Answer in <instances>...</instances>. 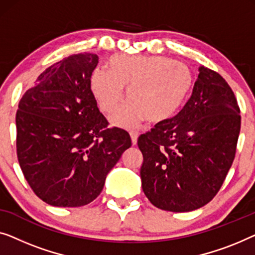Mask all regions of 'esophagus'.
<instances>
[{
    "instance_id": "1",
    "label": "esophagus",
    "mask_w": 255,
    "mask_h": 255,
    "mask_svg": "<svg viewBox=\"0 0 255 255\" xmlns=\"http://www.w3.org/2000/svg\"><path fill=\"white\" fill-rule=\"evenodd\" d=\"M129 134H130V138H131V143H132V145H136V144H137L138 132H136V131H130V132H129Z\"/></svg>"
}]
</instances>
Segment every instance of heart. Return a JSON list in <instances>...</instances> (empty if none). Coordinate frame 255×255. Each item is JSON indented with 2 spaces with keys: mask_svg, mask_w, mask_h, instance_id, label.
<instances>
[{
  "mask_svg": "<svg viewBox=\"0 0 255 255\" xmlns=\"http://www.w3.org/2000/svg\"><path fill=\"white\" fill-rule=\"evenodd\" d=\"M109 71L95 69L90 89L100 111L114 112L126 89L127 104L112 117L118 127L134 128L143 120L164 124L178 112L191 91L193 74L185 63L165 56L114 55Z\"/></svg>",
  "mask_w": 255,
  "mask_h": 255,
  "instance_id": "obj_1",
  "label": "heart"
}]
</instances>
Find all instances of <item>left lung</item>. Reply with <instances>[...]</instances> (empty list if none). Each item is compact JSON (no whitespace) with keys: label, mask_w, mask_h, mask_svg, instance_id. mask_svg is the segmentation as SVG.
I'll return each mask as SVG.
<instances>
[{"label":"left lung","mask_w":255,"mask_h":255,"mask_svg":"<svg viewBox=\"0 0 255 255\" xmlns=\"http://www.w3.org/2000/svg\"><path fill=\"white\" fill-rule=\"evenodd\" d=\"M239 113L224 78L201 66L184 109L138 137L142 189L153 206L185 213L214 199L234 163Z\"/></svg>","instance_id":"8db88e82"}]
</instances>
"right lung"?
<instances>
[{
  "label": "right lung",
  "instance_id": "add662e5",
  "mask_svg": "<svg viewBox=\"0 0 255 255\" xmlns=\"http://www.w3.org/2000/svg\"><path fill=\"white\" fill-rule=\"evenodd\" d=\"M98 64L91 53L48 67L21 97L16 113L17 157L32 191L54 207H81L103 191L128 132L109 128L90 89Z\"/></svg>",
  "mask_w": 255,
  "mask_h": 255
}]
</instances>
